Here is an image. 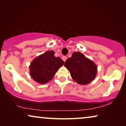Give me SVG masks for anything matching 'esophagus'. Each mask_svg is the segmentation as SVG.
<instances>
[{
    "label": "esophagus",
    "instance_id": "34e87169",
    "mask_svg": "<svg viewBox=\"0 0 126 126\" xmlns=\"http://www.w3.org/2000/svg\"><path fill=\"white\" fill-rule=\"evenodd\" d=\"M62 59H63V61L65 62L66 60V59H67V57H66V56H63V57H62Z\"/></svg>",
    "mask_w": 126,
    "mask_h": 126
}]
</instances>
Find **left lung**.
Segmentation results:
<instances>
[{"instance_id":"left-lung-1","label":"left lung","mask_w":126,"mask_h":126,"mask_svg":"<svg viewBox=\"0 0 126 126\" xmlns=\"http://www.w3.org/2000/svg\"><path fill=\"white\" fill-rule=\"evenodd\" d=\"M64 66L69 70L72 79L82 85L92 81L97 73L95 63L80 52H74L65 62Z\"/></svg>"}]
</instances>
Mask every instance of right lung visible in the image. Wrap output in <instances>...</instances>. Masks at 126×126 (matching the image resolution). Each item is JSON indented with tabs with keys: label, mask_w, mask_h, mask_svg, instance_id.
I'll use <instances>...</instances> for the list:
<instances>
[{
	"label": "right lung",
	"mask_w": 126,
	"mask_h": 126,
	"mask_svg": "<svg viewBox=\"0 0 126 126\" xmlns=\"http://www.w3.org/2000/svg\"><path fill=\"white\" fill-rule=\"evenodd\" d=\"M63 63L61 58L54 56V51H47L32 61L30 66V76L35 81L46 84L52 79Z\"/></svg>",
	"instance_id": "obj_1"
}]
</instances>
